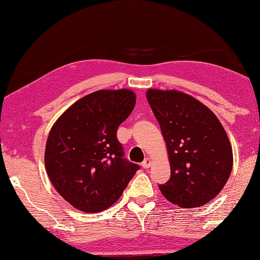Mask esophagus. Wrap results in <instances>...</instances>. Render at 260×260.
I'll use <instances>...</instances> for the list:
<instances>
[{
    "label": "esophagus",
    "mask_w": 260,
    "mask_h": 260,
    "mask_svg": "<svg viewBox=\"0 0 260 260\" xmlns=\"http://www.w3.org/2000/svg\"><path fill=\"white\" fill-rule=\"evenodd\" d=\"M151 165H152V161H151L150 157H146V159L143 162H142V167H143L144 169H147V168H150Z\"/></svg>",
    "instance_id": "34e87169"
}]
</instances>
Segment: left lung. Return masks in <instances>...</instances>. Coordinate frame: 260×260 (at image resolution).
I'll return each instance as SVG.
<instances>
[{
    "label": "left lung",
    "instance_id": "1",
    "mask_svg": "<svg viewBox=\"0 0 260 260\" xmlns=\"http://www.w3.org/2000/svg\"><path fill=\"white\" fill-rule=\"evenodd\" d=\"M146 98L161 127L171 174L161 194L180 207H200L222 190L230 177V141L217 117L200 101L176 90L150 89Z\"/></svg>",
    "mask_w": 260,
    "mask_h": 260
}]
</instances>
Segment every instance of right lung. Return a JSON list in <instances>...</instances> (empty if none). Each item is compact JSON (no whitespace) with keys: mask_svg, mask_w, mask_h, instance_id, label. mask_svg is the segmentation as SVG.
<instances>
[{"mask_svg":"<svg viewBox=\"0 0 260 260\" xmlns=\"http://www.w3.org/2000/svg\"><path fill=\"white\" fill-rule=\"evenodd\" d=\"M135 103L131 90L95 91L71 106L50 129L46 171L59 195L78 210H107L140 169L125 159L117 140Z\"/></svg>","mask_w":260,"mask_h":260,"instance_id":"add662e5","label":"right lung"}]
</instances>
